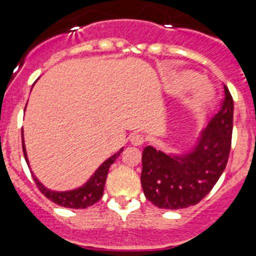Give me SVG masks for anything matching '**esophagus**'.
<instances>
[{
    "label": "esophagus",
    "instance_id": "1",
    "mask_svg": "<svg viewBox=\"0 0 256 256\" xmlns=\"http://www.w3.org/2000/svg\"><path fill=\"white\" fill-rule=\"evenodd\" d=\"M130 142H131V144L135 145V146H140V145L144 144L145 140H144V136H142V134L134 132V134H131Z\"/></svg>",
    "mask_w": 256,
    "mask_h": 256
}]
</instances>
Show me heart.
Masks as SVG:
<instances>
[{
  "mask_svg": "<svg viewBox=\"0 0 256 256\" xmlns=\"http://www.w3.org/2000/svg\"><path fill=\"white\" fill-rule=\"evenodd\" d=\"M199 80V76L194 72H182L180 75H176L174 78H172V88L174 89H181L185 88L188 85H192L195 82H198ZM208 98V92L204 88L196 85V89H195L194 98H192V102L194 103H200L204 102V100Z\"/></svg>",
  "mask_w": 256,
  "mask_h": 256,
  "instance_id": "b5f03b06",
  "label": "heart"
}]
</instances>
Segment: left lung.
<instances>
[{"instance_id":"1","label":"left lung","mask_w":256,"mask_h":256,"mask_svg":"<svg viewBox=\"0 0 256 256\" xmlns=\"http://www.w3.org/2000/svg\"><path fill=\"white\" fill-rule=\"evenodd\" d=\"M224 86L220 111L209 121L191 153L171 156L145 146L140 181L145 198L162 209L195 206L209 194L228 162L234 128V100Z\"/></svg>"}]
</instances>
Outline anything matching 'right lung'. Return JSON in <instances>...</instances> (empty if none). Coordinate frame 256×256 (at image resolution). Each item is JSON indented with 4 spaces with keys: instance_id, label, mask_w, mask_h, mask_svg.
Instances as JSON below:
<instances>
[{
    "instance_id": "obj_1",
    "label": "right lung",
    "mask_w": 256,
    "mask_h": 256,
    "mask_svg": "<svg viewBox=\"0 0 256 256\" xmlns=\"http://www.w3.org/2000/svg\"><path fill=\"white\" fill-rule=\"evenodd\" d=\"M124 149L116 153L114 156H112L111 158H108L102 166H100L98 170L96 171V174L90 177L88 182L85 184L84 186L79 188H75V190L71 191H64V192H57V191H50L48 188H46L42 184L39 182L36 177L33 176L34 182H36V188H39V191L44 195L46 198L50 200V202H56L58 206H65V208H72V209H84L88 208V206L96 204L98 200L102 198L103 190H104V184L106 178H107L108 170L111 167L112 163H114L117 156L121 154ZM22 152H24L25 160L28 163L26 153H25V145L24 140H22Z\"/></svg>"
}]
</instances>
